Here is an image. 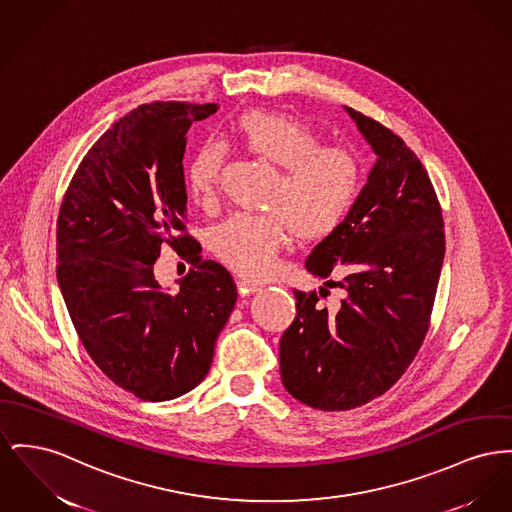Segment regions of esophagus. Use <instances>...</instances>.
<instances>
[{"label": "esophagus", "mask_w": 512, "mask_h": 512, "mask_svg": "<svg viewBox=\"0 0 512 512\" xmlns=\"http://www.w3.org/2000/svg\"><path fill=\"white\" fill-rule=\"evenodd\" d=\"M236 284H238V292H240L241 296L255 294V292L261 290V286H259L257 282H251V280H247V278H240Z\"/></svg>", "instance_id": "obj_1"}]
</instances>
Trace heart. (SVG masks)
<instances>
[{
    "label": "heart",
    "instance_id": "heart-1",
    "mask_svg": "<svg viewBox=\"0 0 512 512\" xmlns=\"http://www.w3.org/2000/svg\"><path fill=\"white\" fill-rule=\"evenodd\" d=\"M236 145L278 168L263 214H234L209 234L212 253L234 272L263 278L292 230L300 241L334 234L356 205L363 183L358 152L323 145L305 123L267 110H247L232 121ZM224 162L218 143H203L185 166V191L201 205L211 203Z\"/></svg>",
    "mask_w": 512,
    "mask_h": 512
}]
</instances>
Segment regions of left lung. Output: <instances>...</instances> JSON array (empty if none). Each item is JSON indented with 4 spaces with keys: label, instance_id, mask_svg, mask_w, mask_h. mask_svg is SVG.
I'll use <instances>...</instances> for the list:
<instances>
[{
    "label": "left lung",
    "instance_id": "8db88e82",
    "mask_svg": "<svg viewBox=\"0 0 512 512\" xmlns=\"http://www.w3.org/2000/svg\"><path fill=\"white\" fill-rule=\"evenodd\" d=\"M377 154L354 209L317 243L305 269L340 287L331 310L296 290L280 338L284 389L317 410H352L389 391L414 361L445 259L443 212L420 158L391 129L346 108ZM340 271L334 283L330 274Z\"/></svg>",
    "mask_w": 512,
    "mask_h": 512
}]
</instances>
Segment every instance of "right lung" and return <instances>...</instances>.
I'll return each mask as SVG.
<instances>
[{
  "label": "right lung",
  "mask_w": 512,
  "mask_h": 512,
  "mask_svg": "<svg viewBox=\"0 0 512 512\" xmlns=\"http://www.w3.org/2000/svg\"><path fill=\"white\" fill-rule=\"evenodd\" d=\"M216 104L152 102L116 121L81 160L58 216V282L92 361L141 400H172L209 373L238 298L185 230V135ZM168 242L192 263L164 291L153 263Z\"/></svg>",
  "instance_id": "add662e5"
}]
</instances>
